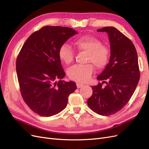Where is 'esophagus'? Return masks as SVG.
I'll return each mask as SVG.
<instances>
[{
  "label": "esophagus",
  "instance_id": "1",
  "mask_svg": "<svg viewBox=\"0 0 149 149\" xmlns=\"http://www.w3.org/2000/svg\"><path fill=\"white\" fill-rule=\"evenodd\" d=\"M76 86H77V88H80L81 87H82L83 86H84V84H81V83H76Z\"/></svg>",
  "mask_w": 149,
  "mask_h": 149
}]
</instances>
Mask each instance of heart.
<instances>
[{
    "label": "heart",
    "instance_id": "1",
    "mask_svg": "<svg viewBox=\"0 0 149 149\" xmlns=\"http://www.w3.org/2000/svg\"><path fill=\"white\" fill-rule=\"evenodd\" d=\"M74 48L79 52L87 53L86 65H74L68 71L69 78L78 82H86L91 78L94 72L93 64L97 70H102L109 63L110 49L102 45L101 40L93 36L85 35L76 39L73 43ZM60 60L67 65L74 61V52L68 44H63L58 52Z\"/></svg>",
    "mask_w": 149,
    "mask_h": 149
}]
</instances>
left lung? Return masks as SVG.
Instances as JSON below:
<instances>
[{"mask_svg": "<svg viewBox=\"0 0 149 149\" xmlns=\"http://www.w3.org/2000/svg\"><path fill=\"white\" fill-rule=\"evenodd\" d=\"M107 32L111 45L109 62L97 79L102 81L92 87L93 94L88 100L90 109L102 116H110L127 104L140 79L136 49L129 38L113 26L97 30ZM105 82L107 86L102 87Z\"/></svg>", "mask_w": 149, "mask_h": 149, "instance_id": "left-lung-1", "label": "left lung"}]
</instances>
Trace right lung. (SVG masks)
<instances>
[{"mask_svg":"<svg viewBox=\"0 0 149 149\" xmlns=\"http://www.w3.org/2000/svg\"><path fill=\"white\" fill-rule=\"evenodd\" d=\"M77 33L65 26H45L22 46L16 60L17 78L22 97L35 113L45 117L59 113L77 89L74 82L62 79L65 72L58 55L62 45Z\"/></svg>","mask_w":149,"mask_h":149,"instance_id":"right-lung-1","label":"right lung"}]
</instances>
